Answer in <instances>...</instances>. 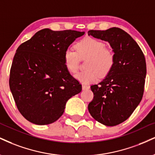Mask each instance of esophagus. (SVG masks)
<instances>
[{"label":"esophagus","instance_id":"obj_1","mask_svg":"<svg viewBox=\"0 0 155 155\" xmlns=\"http://www.w3.org/2000/svg\"><path fill=\"white\" fill-rule=\"evenodd\" d=\"M89 86L86 84H82V89H89Z\"/></svg>","mask_w":155,"mask_h":155}]
</instances>
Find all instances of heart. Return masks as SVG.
<instances>
[{
    "label": "heart",
    "instance_id": "b5f03b06",
    "mask_svg": "<svg viewBox=\"0 0 155 155\" xmlns=\"http://www.w3.org/2000/svg\"><path fill=\"white\" fill-rule=\"evenodd\" d=\"M77 53L67 49L64 53V64L67 70L75 74L79 69V58H88L86 61L87 69L78 73L75 78L83 84L97 81L100 77L107 76L111 71L115 63V55L111 50L106 48L101 40L87 37L76 45Z\"/></svg>",
    "mask_w": 155,
    "mask_h": 155
}]
</instances>
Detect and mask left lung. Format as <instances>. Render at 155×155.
<instances>
[{
    "label": "left lung",
    "instance_id": "8db88e82",
    "mask_svg": "<svg viewBox=\"0 0 155 155\" xmlns=\"http://www.w3.org/2000/svg\"><path fill=\"white\" fill-rule=\"evenodd\" d=\"M88 35L108 42L115 55L111 71L101 82L91 86L94 97L89 112L100 124L116 126L131 116L142 99L147 74L144 55L137 42L120 28L89 30Z\"/></svg>",
    "mask_w": 155,
    "mask_h": 155
}]
</instances>
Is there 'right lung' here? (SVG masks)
Here are the masks:
<instances>
[{
    "label": "right lung",
    "mask_w": 155,
    "mask_h": 155,
    "mask_svg": "<svg viewBox=\"0 0 155 155\" xmlns=\"http://www.w3.org/2000/svg\"><path fill=\"white\" fill-rule=\"evenodd\" d=\"M84 31L43 29L20 45L13 59L9 86L21 114L29 122L48 125L63 115L81 85L64 64V53Z\"/></svg>",
    "instance_id": "add662e5"
}]
</instances>
